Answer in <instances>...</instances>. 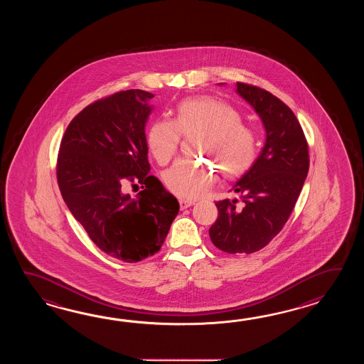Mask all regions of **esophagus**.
<instances>
[{
	"label": "esophagus",
	"instance_id": "esophagus-1",
	"mask_svg": "<svg viewBox=\"0 0 364 364\" xmlns=\"http://www.w3.org/2000/svg\"><path fill=\"white\" fill-rule=\"evenodd\" d=\"M193 204V201L191 200H185V199H181V200H179V207H181L182 210H183V209L188 208V207H191Z\"/></svg>",
	"mask_w": 364,
	"mask_h": 364
}]
</instances>
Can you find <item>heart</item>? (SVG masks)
Instances as JSON below:
<instances>
[{
    "label": "heart",
    "mask_w": 364,
    "mask_h": 364,
    "mask_svg": "<svg viewBox=\"0 0 364 364\" xmlns=\"http://www.w3.org/2000/svg\"><path fill=\"white\" fill-rule=\"evenodd\" d=\"M240 121L238 110L221 99H186L174 109V119H157L151 124L148 148L156 161L165 165L177 154L182 132L203 130L201 155L212 157L226 176H238L247 171L257 155L255 132ZM218 171L210 161L179 159L164 173V182L179 198L195 199L216 183Z\"/></svg>",
    "instance_id": "1"
}]
</instances>
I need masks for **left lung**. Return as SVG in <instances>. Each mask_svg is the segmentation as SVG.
Masks as SVG:
<instances>
[{
    "label": "left lung",
    "mask_w": 364,
    "mask_h": 364,
    "mask_svg": "<svg viewBox=\"0 0 364 364\" xmlns=\"http://www.w3.org/2000/svg\"><path fill=\"white\" fill-rule=\"evenodd\" d=\"M237 93L262 118L267 138L255 163L232 186L242 203L216 201L218 216L209 237L228 254H252L265 247L291 215L309 173V144L293 110L279 97L240 82Z\"/></svg>",
    "instance_id": "obj_1"
}]
</instances>
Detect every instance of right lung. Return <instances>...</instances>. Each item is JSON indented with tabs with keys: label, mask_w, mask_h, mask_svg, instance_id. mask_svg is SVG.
Instances as JSON below:
<instances>
[{
	"label": "right lung",
	"mask_w": 364,
	"mask_h": 364,
	"mask_svg": "<svg viewBox=\"0 0 364 364\" xmlns=\"http://www.w3.org/2000/svg\"><path fill=\"white\" fill-rule=\"evenodd\" d=\"M152 93L127 90L95 101L61 140L57 182L70 212L105 254L136 263L163 246L179 203L149 176L146 124ZM140 184L136 198L124 186Z\"/></svg>",
	"instance_id": "1"
}]
</instances>
